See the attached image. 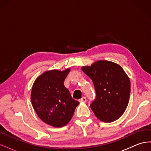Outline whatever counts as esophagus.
<instances>
[{"mask_svg":"<svg viewBox=\"0 0 151 151\" xmlns=\"http://www.w3.org/2000/svg\"><path fill=\"white\" fill-rule=\"evenodd\" d=\"M80 102H86V98L85 96H83L81 99H79Z\"/></svg>","mask_w":151,"mask_h":151,"instance_id":"34e87169","label":"esophagus"}]
</instances>
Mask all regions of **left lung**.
Segmentation results:
<instances>
[{
	"instance_id": "left-lung-1",
	"label": "left lung",
	"mask_w": 151,
	"mask_h": 151,
	"mask_svg": "<svg viewBox=\"0 0 151 151\" xmlns=\"http://www.w3.org/2000/svg\"><path fill=\"white\" fill-rule=\"evenodd\" d=\"M82 70L92 79L96 98L90 106L99 120L112 122L125 112L130 94V79L115 63L100 60Z\"/></svg>"
}]
</instances>
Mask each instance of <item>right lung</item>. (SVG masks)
I'll list each match as a JSON object with an SVG mask.
<instances>
[{"mask_svg": "<svg viewBox=\"0 0 151 151\" xmlns=\"http://www.w3.org/2000/svg\"><path fill=\"white\" fill-rule=\"evenodd\" d=\"M69 71L45 72L32 88L31 99L36 113L43 122L54 127L67 125L79 104L63 84Z\"/></svg>", "mask_w": 151, "mask_h": 151, "instance_id": "obj_1", "label": "right lung"}]
</instances>
